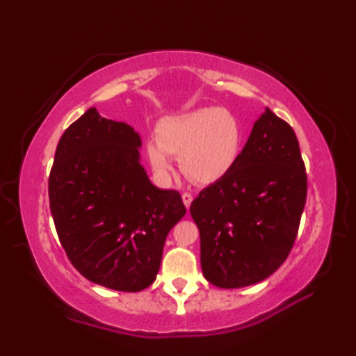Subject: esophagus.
I'll return each instance as SVG.
<instances>
[{
	"label": "esophagus",
	"mask_w": 356,
	"mask_h": 356,
	"mask_svg": "<svg viewBox=\"0 0 356 356\" xmlns=\"http://www.w3.org/2000/svg\"><path fill=\"white\" fill-rule=\"evenodd\" d=\"M182 201H184V204H185V207L188 209V207L191 206V202H193V195H191V193H184V195H182Z\"/></svg>",
	"instance_id": "obj_1"
}]
</instances>
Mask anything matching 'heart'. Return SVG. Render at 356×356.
Returning a JSON list of instances; mask_svg holds the SVG:
<instances>
[{"mask_svg": "<svg viewBox=\"0 0 356 356\" xmlns=\"http://www.w3.org/2000/svg\"><path fill=\"white\" fill-rule=\"evenodd\" d=\"M243 146V125L227 108H201L161 120L147 159L160 176L172 172V155L193 182L209 185L227 176Z\"/></svg>", "mask_w": 356, "mask_h": 356, "instance_id": "heart-1", "label": "heart"}]
</instances>
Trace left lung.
Masks as SVG:
<instances>
[{
  "mask_svg": "<svg viewBox=\"0 0 356 356\" xmlns=\"http://www.w3.org/2000/svg\"><path fill=\"white\" fill-rule=\"evenodd\" d=\"M306 191L295 131L267 108L231 172L204 188L190 206L201 234L206 280L237 289L275 273L297 238Z\"/></svg>",
  "mask_w": 356,
  "mask_h": 356,
  "instance_id": "8db88e82",
  "label": "left lung"
}]
</instances>
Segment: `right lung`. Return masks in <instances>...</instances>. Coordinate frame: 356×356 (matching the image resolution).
I'll return each mask as SVG.
<instances>
[{
	"mask_svg": "<svg viewBox=\"0 0 356 356\" xmlns=\"http://www.w3.org/2000/svg\"><path fill=\"white\" fill-rule=\"evenodd\" d=\"M140 147L130 125L89 108L63 134L48 177L69 261L86 280L120 292L152 284L168 234L186 212L179 191L150 182Z\"/></svg>",
	"mask_w": 356,
	"mask_h": 356,
	"instance_id": "add662e5",
	"label": "right lung"
}]
</instances>
